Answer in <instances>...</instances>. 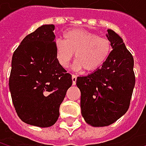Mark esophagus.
Masks as SVG:
<instances>
[{"label": "esophagus", "mask_w": 146, "mask_h": 146, "mask_svg": "<svg viewBox=\"0 0 146 146\" xmlns=\"http://www.w3.org/2000/svg\"><path fill=\"white\" fill-rule=\"evenodd\" d=\"M72 80H73V84H76V81H77V76L75 74L72 75Z\"/></svg>", "instance_id": "34e87169"}]
</instances>
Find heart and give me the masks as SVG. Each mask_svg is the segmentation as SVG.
I'll return each instance as SVG.
<instances>
[{"instance_id":"1","label":"heart","mask_w":146,"mask_h":146,"mask_svg":"<svg viewBox=\"0 0 146 146\" xmlns=\"http://www.w3.org/2000/svg\"><path fill=\"white\" fill-rule=\"evenodd\" d=\"M62 40L55 42L56 57L59 65L67 68L75 53L77 59L73 68L87 72H95L101 68L109 58L112 46L111 40L106 37L85 29H73L63 35Z\"/></svg>"}]
</instances>
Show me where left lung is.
I'll list each match as a JSON object with an SVG mask.
<instances>
[{
	"label": "left lung",
	"mask_w": 146,
	"mask_h": 146,
	"mask_svg": "<svg viewBox=\"0 0 146 146\" xmlns=\"http://www.w3.org/2000/svg\"><path fill=\"white\" fill-rule=\"evenodd\" d=\"M107 33L112 46L109 58L101 68L76 81L82 116L93 127L108 126L127 112L135 84L132 54L117 34L111 29Z\"/></svg>",
	"instance_id": "left-lung-1"
}]
</instances>
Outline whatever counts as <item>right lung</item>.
<instances>
[{
	"label": "right lung",
	"mask_w": 146,
	"mask_h": 146,
	"mask_svg": "<svg viewBox=\"0 0 146 146\" xmlns=\"http://www.w3.org/2000/svg\"><path fill=\"white\" fill-rule=\"evenodd\" d=\"M54 29L53 24L42 25L22 40L13 55L9 78L17 116L40 128L57 121L60 105L73 84L72 75L56 60Z\"/></svg>",
	"instance_id": "obj_1"
}]
</instances>
